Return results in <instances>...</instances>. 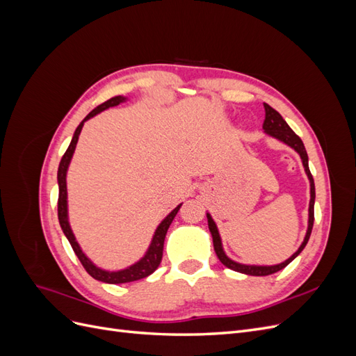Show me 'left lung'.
<instances>
[{"label":"left lung","mask_w":356,"mask_h":356,"mask_svg":"<svg viewBox=\"0 0 356 356\" xmlns=\"http://www.w3.org/2000/svg\"><path fill=\"white\" fill-rule=\"evenodd\" d=\"M264 111H266V118H264V123H263V129H264V134H267L268 136H272L277 141H281L284 144H286L288 147H291L294 149V152L298 153L300 159H301V163L305 166V172L309 178L310 182V202H309V221H307V232L305 236V241L301 242L298 250L291 255L288 260H285L284 263H279L275 266H254V264H242L238 261H233L232 258H229L225 255L224 250H222V243H221V236L218 233L217 229V224L212 220L211 213H207V218H208V225H209V232L212 234V242H213V250L217 257L220 258V261L225 266L232 268L234 272H239V273H245V275H251V276H267V275H272L276 273L279 270H282L284 267H286L291 261L294 260V258L305 250V246L310 238V233H312V227H314V207H315V182H314V177H312L310 170H309V157L306 153V148L303 141H301L300 136L294 134L293 129L288 126V123L284 120L282 115L279 114L276 110H273L270 105L264 104Z\"/></svg>","instance_id":"obj_1"}]
</instances>
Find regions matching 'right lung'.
Returning a JSON list of instances; mask_svg holds the SVG:
<instances>
[{"mask_svg": "<svg viewBox=\"0 0 356 356\" xmlns=\"http://www.w3.org/2000/svg\"><path fill=\"white\" fill-rule=\"evenodd\" d=\"M127 98L126 96H114V98L105 101L104 104H101L99 106H96L93 111H90L88 115L84 117V120L79 124V127L75 129V132L72 135L71 139V144L68 147V149L65 152V154L62 156L60 159V163H59V169H58V186H59V199H58V217H59V224H60V229L63 232V234L67 236L68 242L71 243L72 250L75 252V255L79 257L80 263L83 264V267L86 268V272H88L92 277H95L96 281H101L105 284H127V282H134V281H139V279L147 277L152 275L156 268L159 267L160 261H161V257H163V243H165V238H166V233L170 222L174 221L175 215L178 213L181 204L179 203L178 207L172 211L169 215H166L165 220L161 221L157 229L153 234V239L152 243H149L147 252L144 254V257L141 260L136 261L135 264L129 266L126 268H122V270H115V272H110V270H104V268L98 267L96 264L92 263L90 258L86 255L81 248L79 245V242L75 241V236L71 230V225H70V220H68V193H67V172L71 163V159L72 154L75 152V147H77L79 143V136L81 129L84 126V123L89 120V118L95 117L96 114L102 113L104 110H108L111 106L115 105H120L122 102H126Z\"/></svg>", "mask_w": 356, "mask_h": 356, "instance_id": "obj_1", "label": "right lung"}]
</instances>
